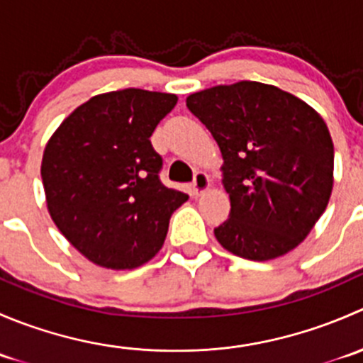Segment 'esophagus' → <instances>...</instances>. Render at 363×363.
I'll use <instances>...</instances> for the list:
<instances>
[{
    "mask_svg": "<svg viewBox=\"0 0 363 363\" xmlns=\"http://www.w3.org/2000/svg\"><path fill=\"white\" fill-rule=\"evenodd\" d=\"M208 186H211V179L205 172H196L195 179H193V191L195 195H202L203 191H207Z\"/></svg>",
    "mask_w": 363,
    "mask_h": 363,
    "instance_id": "1",
    "label": "esophagus"
}]
</instances>
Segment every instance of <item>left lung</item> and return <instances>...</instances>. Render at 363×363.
Wrapping results in <instances>:
<instances>
[{"label": "left lung", "instance_id": "obj_1", "mask_svg": "<svg viewBox=\"0 0 363 363\" xmlns=\"http://www.w3.org/2000/svg\"><path fill=\"white\" fill-rule=\"evenodd\" d=\"M218 142L230 218L214 228L226 251L267 262L295 250L327 208L334 144L323 117L294 94L240 80L186 98Z\"/></svg>", "mask_w": 363, "mask_h": 363}]
</instances>
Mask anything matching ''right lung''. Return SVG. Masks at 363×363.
Wrapping results in <instances>:
<instances>
[{"mask_svg":"<svg viewBox=\"0 0 363 363\" xmlns=\"http://www.w3.org/2000/svg\"><path fill=\"white\" fill-rule=\"evenodd\" d=\"M175 104V94L135 87L98 94L47 142L42 181L50 218L96 265L147 263L163 246L170 216L188 200L161 184L163 160L151 144Z\"/></svg>","mask_w":363,"mask_h":363,"instance_id":"right-lung-1","label":"right lung"}]
</instances>
